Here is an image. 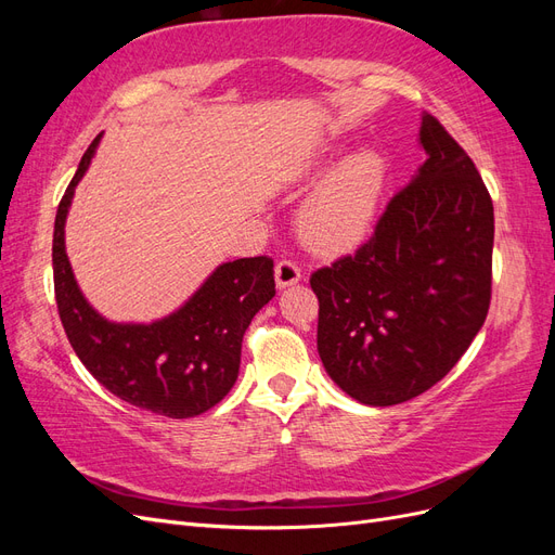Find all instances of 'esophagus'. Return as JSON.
<instances>
[{
	"label": "esophagus",
	"instance_id": "34e87169",
	"mask_svg": "<svg viewBox=\"0 0 555 555\" xmlns=\"http://www.w3.org/2000/svg\"><path fill=\"white\" fill-rule=\"evenodd\" d=\"M300 280V268L294 263V261H280L275 266V284L278 289H287V287H294V284H298Z\"/></svg>",
	"mask_w": 555,
	"mask_h": 555
}]
</instances>
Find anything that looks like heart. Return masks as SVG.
<instances>
[{
    "instance_id": "1",
    "label": "heart",
    "mask_w": 555,
    "mask_h": 555,
    "mask_svg": "<svg viewBox=\"0 0 555 555\" xmlns=\"http://www.w3.org/2000/svg\"><path fill=\"white\" fill-rule=\"evenodd\" d=\"M386 184V162L363 147L340 159L314 184L298 210L300 236L319 251H343L373 229Z\"/></svg>"
}]
</instances>
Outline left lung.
I'll return each instance as SVG.
<instances>
[{
  "instance_id": "left-lung-1",
  "label": "left lung",
  "mask_w": 555,
  "mask_h": 555,
  "mask_svg": "<svg viewBox=\"0 0 555 555\" xmlns=\"http://www.w3.org/2000/svg\"><path fill=\"white\" fill-rule=\"evenodd\" d=\"M426 153L357 255L310 278L317 351L363 405L389 408L438 384L483 326L491 304L493 204L473 159L433 115Z\"/></svg>"
}]
</instances>
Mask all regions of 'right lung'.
Returning a JSON list of instances; mask_svg holds the SVG:
<instances>
[{"mask_svg":"<svg viewBox=\"0 0 555 555\" xmlns=\"http://www.w3.org/2000/svg\"><path fill=\"white\" fill-rule=\"evenodd\" d=\"M99 141L102 133L82 155L55 215L53 275L66 338L92 377L129 405L169 418L204 414L238 379L245 328L275 296L273 261L220 263L178 310L147 324L106 319L80 292L64 243L66 215Z\"/></svg>","mask_w":555,"mask_h":555,"instance_id":"obj_1","label":"right lung"}]
</instances>
